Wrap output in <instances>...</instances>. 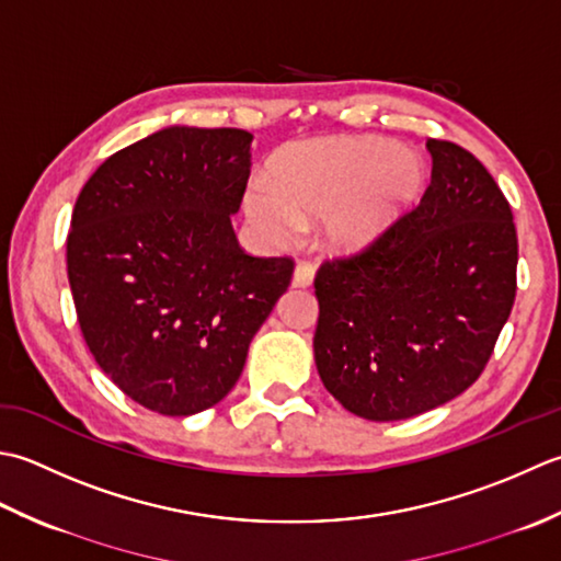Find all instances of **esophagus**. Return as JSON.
<instances>
[{
	"mask_svg": "<svg viewBox=\"0 0 561 561\" xmlns=\"http://www.w3.org/2000/svg\"><path fill=\"white\" fill-rule=\"evenodd\" d=\"M312 280H314V266L307 264V261H300V264L295 266L293 283L297 288H307V285H312Z\"/></svg>",
	"mask_w": 561,
	"mask_h": 561,
	"instance_id": "34e87169",
	"label": "esophagus"
}]
</instances>
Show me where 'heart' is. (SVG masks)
Returning a JSON list of instances; mask_svg holds the SVG:
<instances>
[{"instance_id":"obj_1","label":"heart","mask_w":561,"mask_h":561,"mask_svg":"<svg viewBox=\"0 0 561 561\" xmlns=\"http://www.w3.org/2000/svg\"><path fill=\"white\" fill-rule=\"evenodd\" d=\"M424 188V164L385 137H329L293 142L273 157L268 181L244 193V210L273 242H285L302 217H324L334 249H360L385 234Z\"/></svg>"}]
</instances>
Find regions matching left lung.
I'll use <instances>...</instances> for the list:
<instances>
[{"instance_id": "left-lung-1", "label": "left lung", "mask_w": 561, "mask_h": 561, "mask_svg": "<svg viewBox=\"0 0 561 561\" xmlns=\"http://www.w3.org/2000/svg\"><path fill=\"white\" fill-rule=\"evenodd\" d=\"M426 147L431 184L416 208L314 278L319 377L368 421L411 419L462 394L516 300L506 196L465 147L433 137Z\"/></svg>"}]
</instances>
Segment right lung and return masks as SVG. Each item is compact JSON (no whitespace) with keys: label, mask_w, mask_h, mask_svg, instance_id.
<instances>
[{"label":"right lung","mask_w":561,"mask_h":561,"mask_svg":"<svg viewBox=\"0 0 561 561\" xmlns=\"http://www.w3.org/2000/svg\"><path fill=\"white\" fill-rule=\"evenodd\" d=\"M251 133L174 125L111 154L84 184L67 234L82 336L133 402L164 416L210 409L288 290L290 256H251L232 213Z\"/></svg>","instance_id":"add662e5"}]
</instances>
